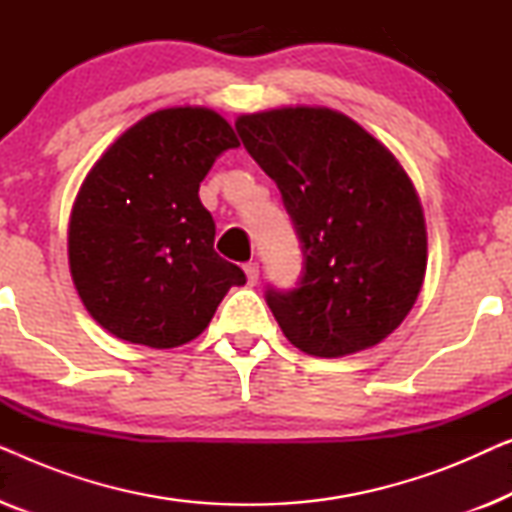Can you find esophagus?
<instances>
[{
	"mask_svg": "<svg viewBox=\"0 0 512 512\" xmlns=\"http://www.w3.org/2000/svg\"><path fill=\"white\" fill-rule=\"evenodd\" d=\"M244 272H247V282L254 286L258 282V263H247L244 265Z\"/></svg>",
	"mask_w": 512,
	"mask_h": 512,
	"instance_id": "esophagus-1",
	"label": "esophagus"
}]
</instances>
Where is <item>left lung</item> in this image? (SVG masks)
I'll use <instances>...</instances> for the list:
<instances>
[{"mask_svg": "<svg viewBox=\"0 0 512 512\" xmlns=\"http://www.w3.org/2000/svg\"><path fill=\"white\" fill-rule=\"evenodd\" d=\"M275 181L303 249L298 289H268L279 328L310 356L375 347L408 317L426 272L417 191L387 146L326 107H282L235 121Z\"/></svg>", "mask_w": 512, "mask_h": 512, "instance_id": "1", "label": "left lung"}]
</instances>
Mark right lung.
Returning a JSON list of instances; mask_svg holds the SVG:
<instances>
[{"mask_svg": "<svg viewBox=\"0 0 512 512\" xmlns=\"http://www.w3.org/2000/svg\"><path fill=\"white\" fill-rule=\"evenodd\" d=\"M226 118L172 107L123 132L83 179L69 216V270L97 324L116 338L170 349L205 331L230 286L247 282L214 251L200 181L237 149Z\"/></svg>", "mask_w": 512, "mask_h": 512, "instance_id": "obj_1", "label": "right lung"}]
</instances>
